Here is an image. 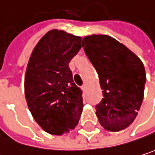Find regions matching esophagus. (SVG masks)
Returning a JSON list of instances; mask_svg holds the SVG:
<instances>
[{
	"label": "esophagus",
	"instance_id": "esophagus-1",
	"mask_svg": "<svg viewBox=\"0 0 155 155\" xmlns=\"http://www.w3.org/2000/svg\"><path fill=\"white\" fill-rule=\"evenodd\" d=\"M81 89H82V91H86V89H87V86H86V84L82 85V86H81Z\"/></svg>",
	"mask_w": 155,
	"mask_h": 155
}]
</instances>
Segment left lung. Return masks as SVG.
<instances>
[{
  "mask_svg": "<svg viewBox=\"0 0 155 155\" xmlns=\"http://www.w3.org/2000/svg\"><path fill=\"white\" fill-rule=\"evenodd\" d=\"M82 47L99 75L103 100L95 106L104 128L119 131L135 120L146 82L140 59L125 45L107 35L83 38Z\"/></svg>",
  "mask_w": 155,
  "mask_h": 155,
  "instance_id": "8db88e82",
  "label": "left lung"
}]
</instances>
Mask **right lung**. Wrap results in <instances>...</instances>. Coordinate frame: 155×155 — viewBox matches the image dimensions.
<instances>
[{
  "instance_id": "add662e5",
  "label": "right lung",
  "mask_w": 155,
  "mask_h": 155,
  "mask_svg": "<svg viewBox=\"0 0 155 155\" xmlns=\"http://www.w3.org/2000/svg\"><path fill=\"white\" fill-rule=\"evenodd\" d=\"M80 42V37L52 29L35 46L27 66L28 109L41 128L52 135L69 132L78 124L82 113V91L74 83L69 68Z\"/></svg>"
}]
</instances>
